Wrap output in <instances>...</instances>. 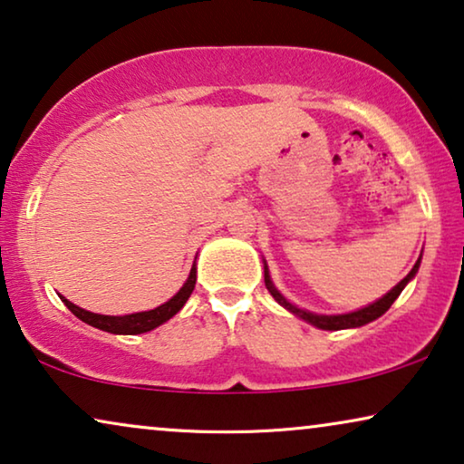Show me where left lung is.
<instances>
[{
	"label": "left lung",
	"instance_id": "left-lung-1",
	"mask_svg": "<svg viewBox=\"0 0 464 464\" xmlns=\"http://www.w3.org/2000/svg\"><path fill=\"white\" fill-rule=\"evenodd\" d=\"M420 259L422 256L418 257V262L414 264V268L408 272V276L401 278L395 287H392L389 294L380 297L373 304H367V306L359 308V310H353V313H344V314H316V313H310V310H304V308H297L295 304H291L287 297H285L281 291L275 287V283H272L270 278V270H268V264H266L264 259V283H266V289L270 291V295L275 297V300L281 304L285 310H289L291 314H295L297 319L310 323V325L319 327V329H327V332H338V329H354V327H363L367 323L376 321L378 316H382L386 310L392 306V302L397 300L399 294L405 289V285H408L411 278L416 276L418 268H420Z\"/></svg>",
	"mask_w": 464,
	"mask_h": 464
}]
</instances>
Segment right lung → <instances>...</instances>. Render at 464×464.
Here are the masks:
<instances>
[{"instance_id": "obj_1", "label": "right lung", "mask_w": 464, "mask_h": 464, "mask_svg": "<svg viewBox=\"0 0 464 464\" xmlns=\"http://www.w3.org/2000/svg\"><path fill=\"white\" fill-rule=\"evenodd\" d=\"M194 285H196V262L192 266V270H189L188 281L183 283V287L177 291V294L170 297L169 302L160 304V306L154 310H143V313H132V314H122V316L91 313V310L75 306V304L65 300L63 295H61V300L75 316H78L80 321H84V323H88V325L101 329V332L116 334V335H137V334L151 332V329H156L158 325H162V323L173 319V316L183 308V304L188 302V297L192 295Z\"/></svg>"}]
</instances>
